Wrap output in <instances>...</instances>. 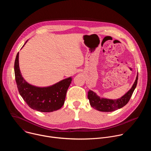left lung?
<instances>
[{
	"label": "left lung",
	"instance_id": "obj_1",
	"mask_svg": "<svg viewBox=\"0 0 151 151\" xmlns=\"http://www.w3.org/2000/svg\"><path fill=\"white\" fill-rule=\"evenodd\" d=\"M138 75H137L136 80L132 87L123 96L117 99H109L100 97L97 94L91 90L88 92V99L91 107L101 112H112L122 108L126 105L130 100L137 83Z\"/></svg>",
	"mask_w": 151,
	"mask_h": 151
}]
</instances>
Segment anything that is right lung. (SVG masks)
<instances>
[{
    "mask_svg": "<svg viewBox=\"0 0 151 151\" xmlns=\"http://www.w3.org/2000/svg\"><path fill=\"white\" fill-rule=\"evenodd\" d=\"M27 41L28 40L23 47ZM18 57L19 52L14 63L15 81L20 96L28 106L30 108L42 112H51L60 109L64 103L72 78H66L48 87H36L29 83L23 78L19 67Z\"/></svg>",
    "mask_w": 151,
    "mask_h": 151,
    "instance_id": "obj_1",
    "label": "right lung"
}]
</instances>
